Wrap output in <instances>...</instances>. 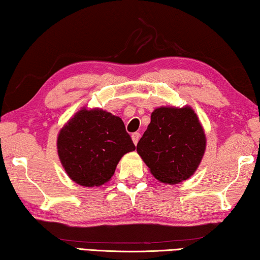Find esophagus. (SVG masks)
I'll use <instances>...</instances> for the list:
<instances>
[{"instance_id":"1","label":"esophagus","mask_w":260,"mask_h":260,"mask_svg":"<svg viewBox=\"0 0 260 260\" xmlns=\"http://www.w3.org/2000/svg\"><path fill=\"white\" fill-rule=\"evenodd\" d=\"M132 140H133L134 144H138L139 140H140V133H133V134H132Z\"/></svg>"}]
</instances>
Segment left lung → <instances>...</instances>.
<instances>
[{
	"instance_id": "1",
	"label": "left lung",
	"mask_w": 260,
	"mask_h": 260,
	"mask_svg": "<svg viewBox=\"0 0 260 260\" xmlns=\"http://www.w3.org/2000/svg\"><path fill=\"white\" fill-rule=\"evenodd\" d=\"M206 138L191 108L161 107L136 146V151L159 181L175 184L195 173L203 158Z\"/></svg>"
}]
</instances>
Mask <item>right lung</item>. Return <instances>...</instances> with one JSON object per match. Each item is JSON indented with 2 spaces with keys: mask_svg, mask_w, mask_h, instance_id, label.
<instances>
[{
  "mask_svg": "<svg viewBox=\"0 0 260 260\" xmlns=\"http://www.w3.org/2000/svg\"><path fill=\"white\" fill-rule=\"evenodd\" d=\"M135 146L119 117L102 109L83 108L60 129L59 160L70 179L83 187L108 182L120 158Z\"/></svg>",
  "mask_w": 260,
  "mask_h": 260,
  "instance_id": "right-lung-1",
  "label": "right lung"
}]
</instances>
